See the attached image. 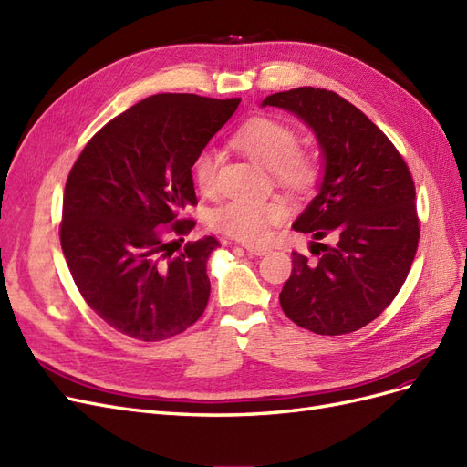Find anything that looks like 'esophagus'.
Returning a JSON list of instances; mask_svg holds the SVG:
<instances>
[{"instance_id":"esophagus-1","label":"esophagus","mask_w":467,"mask_h":467,"mask_svg":"<svg viewBox=\"0 0 467 467\" xmlns=\"http://www.w3.org/2000/svg\"><path fill=\"white\" fill-rule=\"evenodd\" d=\"M244 247L247 249L249 255H255V257H263V255H266L268 251H271V247H266V245H253V244H245Z\"/></svg>"}]
</instances>
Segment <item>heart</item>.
<instances>
[{"label":"heart","mask_w":467,"mask_h":467,"mask_svg":"<svg viewBox=\"0 0 467 467\" xmlns=\"http://www.w3.org/2000/svg\"><path fill=\"white\" fill-rule=\"evenodd\" d=\"M234 144L249 160L273 169V175L285 187L304 191L312 185L316 175L314 161L309 155L296 151L298 140L286 124L273 119H253L235 132ZM216 171L218 153L210 148L202 150L192 165L194 181L202 192L214 191ZM285 214L286 206L280 201L234 199L212 212V225L220 234L239 242L259 244L268 235L271 225L280 222Z\"/></svg>","instance_id":"b5f03b06"}]
</instances>
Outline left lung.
<instances>
[{"instance_id": "8db88e82", "label": "left lung", "mask_w": 467, "mask_h": 467, "mask_svg": "<svg viewBox=\"0 0 467 467\" xmlns=\"http://www.w3.org/2000/svg\"><path fill=\"white\" fill-rule=\"evenodd\" d=\"M261 107L298 117L321 153L317 194L292 230L329 237L319 261L292 253L280 306L317 335H345L374 321L407 278L419 245L415 185L398 150L378 126L327 89L273 93Z\"/></svg>"}]
</instances>
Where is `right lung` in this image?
<instances>
[{"mask_svg":"<svg viewBox=\"0 0 467 467\" xmlns=\"http://www.w3.org/2000/svg\"><path fill=\"white\" fill-rule=\"evenodd\" d=\"M242 99L160 93L112 119L83 148L64 191L60 242L93 312L136 341H163L199 319L214 237L177 249L194 228L192 165ZM170 228L165 229L164 225ZM181 247V245H179Z\"/></svg>","mask_w":467,"mask_h":467,"instance_id":"right-lung-1","label":"right lung"}]
</instances>
